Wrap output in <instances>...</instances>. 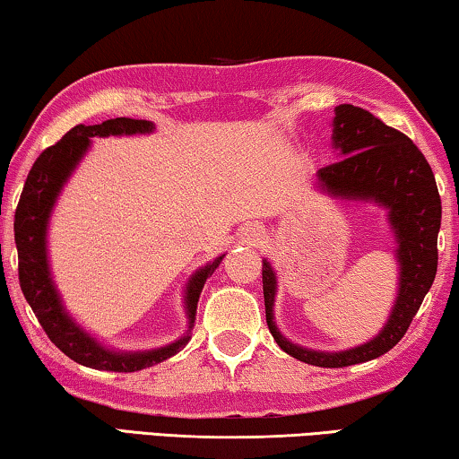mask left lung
Instances as JSON below:
<instances>
[{"label": "left lung", "instance_id": "left-lung-1", "mask_svg": "<svg viewBox=\"0 0 459 459\" xmlns=\"http://www.w3.org/2000/svg\"><path fill=\"white\" fill-rule=\"evenodd\" d=\"M333 144L345 159L319 169L321 186L342 197L374 199L388 207L390 223L399 239L401 290L388 323L372 342L340 354H323L299 348L279 333L273 323L276 281L264 260L262 289L270 333L289 356L321 368L368 362L386 354L403 340L435 281L441 225V199L433 170L423 152L403 132L386 126L370 111L343 103L335 108Z\"/></svg>", "mask_w": 459, "mask_h": 459}]
</instances>
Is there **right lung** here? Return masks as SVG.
I'll return each mask as SVG.
<instances>
[{
    "label": "right lung",
    "mask_w": 459,
    "mask_h": 459,
    "mask_svg": "<svg viewBox=\"0 0 459 459\" xmlns=\"http://www.w3.org/2000/svg\"><path fill=\"white\" fill-rule=\"evenodd\" d=\"M152 124L146 119L116 117L97 126H74L60 138L56 144L42 150L32 169L28 172L24 191L20 195L16 207V220H13V238L18 247V276L20 289L26 300L32 307L36 319L47 332L48 340L69 356L77 364L95 370L108 372H136L142 368L160 364L162 359L175 356L191 340L186 333L178 342L167 348L144 351V354H116V351L103 350L93 337L82 333L74 325L69 315L63 311L55 287H52L47 264V221L55 199L65 185L66 177L71 175L74 164L79 162L82 152L89 148V138L93 136H119V134H142L152 132ZM223 256L215 258L212 264L199 270L186 287V311H189L191 325L197 311V300L205 284L207 276L220 266Z\"/></svg>",
    "instance_id": "1"
}]
</instances>
